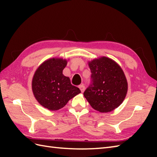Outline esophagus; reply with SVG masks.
<instances>
[{
    "label": "esophagus",
    "mask_w": 157,
    "mask_h": 157,
    "mask_svg": "<svg viewBox=\"0 0 157 157\" xmlns=\"http://www.w3.org/2000/svg\"><path fill=\"white\" fill-rule=\"evenodd\" d=\"M79 88L80 89V90H81V92H84V90H85V86H84V85H80L79 86Z\"/></svg>",
    "instance_id": "obj_1"
}]
</instances>
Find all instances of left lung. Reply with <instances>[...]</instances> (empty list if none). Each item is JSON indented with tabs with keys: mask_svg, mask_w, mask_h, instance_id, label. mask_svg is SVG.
<instances>
[{
	"mask_svg": "<svg viewBox=\"0 0 157 157\" xmlns=\"http://www.w3.org/2000/svg\"><path fill=\"white\" fill-rule=\"evenodd\" d=\"M92 84L86 90L84 97L100 113L113 111L121 105L128 84L122 68L114 60L101 56L88 62Z\"/></svg>",
	"mask_w": 157,
	"mask_h": 157,
	"instance_id": "left-lung-1",
	"label": "left lung"
}]
</instances>
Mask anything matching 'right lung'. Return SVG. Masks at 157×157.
I'll return each mask as SVG.
<instances>
[{
	"mask_svg": "<svg viewBox=\"0 0 157 157\" xmlns=\"http://www.w3.org/2000/svg\"><path fill=\"white\" fill-rule=\"evenodd\" d=\"M68 61L50 58L39 65L33 76V94L39 104L49 111L62 109L69 100L81 93L78 87L71 85L69 77L63 74Z\"/></svg>",
	"mask_w": 157,
	"mask_h": 157,
	"instance_id": "obj_1",
	"label": "right lung"
}]
</instances>
